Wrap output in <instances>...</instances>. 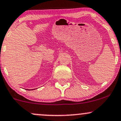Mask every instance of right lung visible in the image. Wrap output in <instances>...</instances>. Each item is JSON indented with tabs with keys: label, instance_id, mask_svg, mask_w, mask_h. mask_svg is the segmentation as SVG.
Instances as JSON below:
<instances>
[{
	"label": "right lung",
	"instance_id": "right-lung-1",
	"mask_svg": "<svg viewBox=\"0 0 121 121\" xmlns=\"http://www.w3.org/2000/svg\"><path fill=\"white\" fill-rule=\"evenodd\" d=\"M32 90H34V89H32ZM35 90V89H34Z\"/></svg>",
	"mask_w": 121,
	"mask_h": 121
}]
</instances>
